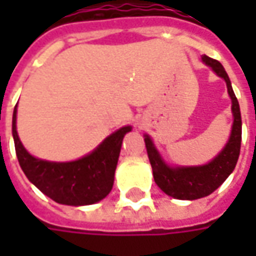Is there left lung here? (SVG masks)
I'll return each mask as SVG.
<instances>
[{"label": "left lung", "instance_id": "8db88e82", "mask_svg": "<svg viewBox=\"0 0 256 256\" xmlns=\"http://www.w3.org/2000/svg\"><path fill=\"white\" fill-rule=\"evenodd\" d=\"M202 61L218 76H221L226 82L228 94L232 100V114H234V124H232L231 136L221 152L218 154L211 162L201 166H170L164 162L160 152L154 146L152 140L145 135L144 141L146 146L148 158L152 166V174L155 184L162 190L166 195L176 200H198L210 195L215 191L224 181L231 175L234 171L240 151H241L242 140V121L240 104L232 90L230 76L225 72L224 66L220 61L212 60L206 55H202Z\"/></svg>", "mask_w": 256, "mask_h": 256}]
</instances>
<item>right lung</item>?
I'll return each instance as SVG.
<instances>
[{"mask_svg":"<svg viewBox=\"0 0 256 256\" xmlns=\"http://www.w3.org/2000/svg\"><path fill=\"white\" fill-rule=\"evenodd\" d=\"M16 106L12 115V136L21 170L40 191L64 205H91L104 200L114 185V175L121 152L122 126L105 138L92 152L71 162H51L35 158L24 148L16 134Z\"/></svg>","mask_w":256,"mask_h":256,"instance_id":"obj_1","label":"right lung"}]
</instances>
